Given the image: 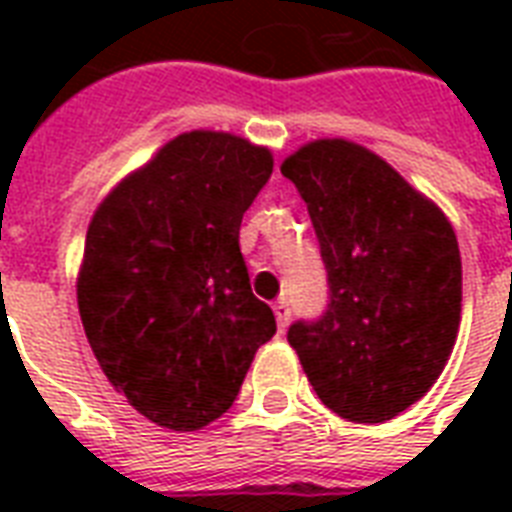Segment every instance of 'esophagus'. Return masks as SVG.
<instances>
[{
	"mask_svg": "<svg viewBox=\"0 0 512 512\" xmlns=\"http://www.w3.org/2000/svg\"><path fill=\"white\" fill-rule=\"evenodd\" d=\"M273 313H276V321H279V332H284L289 319H292V308H289L287 300H279V303L273 305Z\"/></svg>",
	"mask_w": 512,
	"mask_h": 512,
	"instance_id": "obj_1",
	"label": "esophagus"
}]
</instances>
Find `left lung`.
Masks as SVG:
<instances>
[{"instance_id":"8db88e82","label":"left lung","mask_w":512,"mask_h":512,"mask_svg":"<svg viewBox=\"0 0 512 512\" xmlns=\"http://www.w3.org/2000/svg\"><path fill=\"white\" fill-rule=\"evenodd\" d=\"M308 207L327 268L319 319L287 332L313 390L350 422L393 420L430 390L457 340L462 263L444 212L348 140L281 164Z\"/></svg>"}]
</instances>
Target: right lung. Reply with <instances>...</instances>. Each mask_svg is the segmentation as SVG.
<instances>
[{
  "instance_id": "1",
  "label": "right lung",
  "mask_w": 512,
  "mask_h": 512,
  "mask_svg": "<svg viewBox=\"0 0 512 512\" xmlns=\"http://www.w3.org/2000/svg\"><path fill=\"white\" fill-rule=\"evenodd\" d=\"M271 151L185 132L108 193L92 217L79 313L100 369L140 414L199 430L228 412L276 319L252 295L241 217Z\"/></svg>"
}]
</instances>
